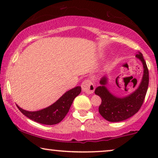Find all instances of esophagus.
I'll return each mask as SVG.
<instances>
[{"label": "esophagus", "instance_id": "esophagus-1", "mask_svg": "<svg viewBox=\"0 0 158 158\" xmlns=\"http://www.w3.org/2000/svg\"><path fill=\"white\" fill-rule=\"evenodd\" d=\"M81 89L84 92L87 94H92L94 93V90H95V86H94L93 81L90 79H85L82 81L81 85Z\"/></svg>", "mask_w": 158, "mask_h": 158}]
</instances>
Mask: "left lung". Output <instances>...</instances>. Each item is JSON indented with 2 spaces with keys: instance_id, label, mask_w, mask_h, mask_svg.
I'll return each mask as SVG.
<instances>
[{
  "instance_id": "obj_1",
  "label": "left lung",
  "mask_w": 158,
  "mask_h": 158,
  "mask_svg": "<svg viewBox=\"0 0 158 158\" xmlns=\"http://www.w3.org/2000/svg\"><path fill=\"white\" fill-rule=\"evenodd\" d=\"M136 57L142 61L143 65V76L142 81L137 90L128 97L119 98L108 91L106 87L107 78L101 79L100 86L97 87L95 94L102 99L99 107L101 116L109 122H120L132 117L140 109L145 99L148 86V70L146 61L141 52L136 54Z\"/></svg>"
}]
</instances>
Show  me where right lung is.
<instances>
[{"label": "right lung", "mask_w": 158, "mask_h": 158, "mask_svg": "<svg viewBox=\"0 0 158 158\" xmlns=\"http://www.w3.org/2000/svg\"><path fill=\"white\" fill-rule=\"evenodd\" d=\"M81 88L77 86L68 90L55 103L48 108L37 111H27L17 106L18 108L23 115L41 124L55 125L60 123L68 114L73 101L80 94Z\"/></svg>", "instance_id": "add662e5"}]
</instances>
